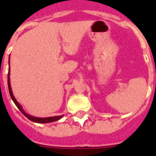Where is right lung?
Instances as JSON below:
<instances>
[{
	"label": "right lung",
	"instance_id": "1",
	"mask_svg": "<svg viewBox=\"0 0 156 156\" xmlns=\"http://www.w3.org/2000/svg\"><path fill=\"white\" fill-rule=\"evenodd\" d=\"M10 70V69H9ZM8 90H9V94H10V96L12 98V101H14V103L16 104V105L17 106L18 108H19L20 111L22 112V113L25 115L26 117H27L30 120L33 121V122H39V123H45V122H55V121H57L58 119H60L62 117V115H58V116H53V117H48V118H37V117H34L32 116V115H29L28 114H27L23 111V109L22 108L21 105L18 103V101H16V99L14 97L13 94H12V88H11V85H10V73H9V72H8Z\"/></svg>",
	"mask_w": 156,
	"mask_h": 156
}]
</instances>
